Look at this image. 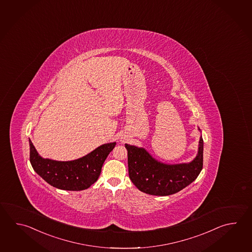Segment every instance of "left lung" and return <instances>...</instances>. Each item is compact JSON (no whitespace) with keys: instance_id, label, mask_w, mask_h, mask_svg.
I'll use <instances>...</instances> for the list:
<instances>
[{"instance_id":"1","label":"left lung","mask_w":252,"mask_h":252,"mask_svg":"<svg viewBox=\"0 0 252 252\" xmlns=\"http://www.w3.org/2000/svg\"><path fill=\"white\" fill-rule=\"evenodd\" d=\"M125 147L127 150L130 180L140 191L149 195L164 196L175 194L191 184L203 169L202 136L198 153L189 163L165 164L153 158L144 148L126 144Z\"/></svg>"}]
</instances>
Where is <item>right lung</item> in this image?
I'll return each instance as SVG.
<instances>
[{
	"instance_id": "right-lung-1",
	"label": "right lung",
	"mask_w": 252,
	"mask_h": 252,
	"mask_svg": "<svg viewBox=\"0 0 252 252\" xmlns=\"http://www.w3.org/2000/svg\"><path fill=\"white\" fill-rule=\"evenodd\" d=\"M115 146L116 143L102 144L80 159L58 161L42 158L30 139V160L32 168L49 185L59 189L80 191L97 181L105 159Z\"/></svg>"
}]
</instances>
